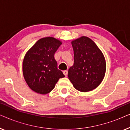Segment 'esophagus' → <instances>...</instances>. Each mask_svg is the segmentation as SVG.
Returning <instances> with one entry per match:
<instances>
[{
    "label": "esophagus",
    "mask_w": 130,
    "mask_h": 130,
    "mask_svg": "<svg viewBox=\"0 0 130 130\" xmlns=\"http://www.w3.org/2000/svg\"><path fill=\"white\" fill-rule=\"evenodd\" d=\"M63 74H64L65 76H67V74H68V72H67V70L63 71Z\"/></svg>",
    "instance_id": "esophagus-1"
}]
</instances>
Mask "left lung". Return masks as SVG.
<instances>
[{"label":"left lung","instance_id":"left-lung-1","mask_svg":"<svg viewBox=\"0 0 130 130\" xmlns=\"http://www.w3.org/2000/svg\"><path fill=\"white\" fill-rule=\"evenodd\" d=\"M71 43L74 51V64L69 69V79L79 91H91L101 84L105 74L104 54L87 37H80Z\"/></svg>","mask_w":130,"mask_h":130}]
</instances>
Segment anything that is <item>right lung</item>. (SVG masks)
I'll return each mask as SVG.
<instances>
[{
    "label": "right lung",
    "instance_id": "obj_1",
    "mask_svg": "<svg viewBox=\"0 0 130 130\" xmlns=\"http://www.w3.org/2000/svg\"><path fill=\"white\" fill-rule=\"evenodd\" d=\"M62 42L54 37L41 38L26 52L22 64L25 80L32 90L45 95L54 88L60 78L64 77L57 69L54 54Z\"/></svg>",
    "mask_w": 130,
    "mask_h": 130
}]
</instances>
